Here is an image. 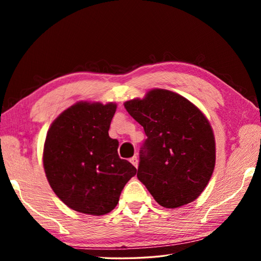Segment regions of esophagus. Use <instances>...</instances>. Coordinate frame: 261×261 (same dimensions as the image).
I'll return each instance as SVG.
<instances>
[{
    "instance_id": "34e87169",
    "label": "esophagus",
    "mask_w": 261,
    "mask_h": 261,
    "mask_svg": "<svg viewBox=\"0 0 261 261\" xmlns=\"http://www.w3.org/2000/svg\"><path fill=\"white\" fill-rule=\"evenodd\" d=\"M130 162H131L132 165H134L136 168L138 167V159H137V156H132V158L130 159Z\"/></svg>"
}]
</instances>
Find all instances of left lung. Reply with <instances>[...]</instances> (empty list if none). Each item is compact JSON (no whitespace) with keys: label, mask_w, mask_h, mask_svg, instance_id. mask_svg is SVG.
<instances>
[{"label":"left lung","mask_w":261,"mask_h":261,"mask_svg":"<svg viewBox=\"0 0 261 261\" xmlns=\"http://www.w3.org/2000/svg\"><path fill=\"white\" fill-rule=\"evenodd\" d=\"M124 107L144 127L137 177L158 204L176 208L193 201L208 184L215 143L207 118L179 94L152 90Z\"/></svg>","instance_id":"obj_1"}]
</instances>
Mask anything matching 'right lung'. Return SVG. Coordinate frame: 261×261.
Returning a JSON list of instances; mask_svg holds the SVG:
<instances>
[{
    "label": "right lung",
    "mask_w": 261,
    "mask_h": 261,
    "mask_svg": "<svg viewBox=\"0 0 261 261\" xmlns=\"http://www.w3.org/2000/svg\"><path fill=\"white\" fill-rule=\"evenodd\" d=\"M116 105L78 102L48 130L43 167L53 191L70 208L103 215L116 207L137 173L118 156V140L108 135Z\"/></svg>",
    "instance_id": "1"
}]
</instances>
